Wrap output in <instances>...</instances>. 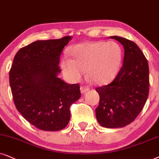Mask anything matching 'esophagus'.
I'll return each mask as SVG.
<instances>
[{"mask_svg": "<svg viewBox=\"0 0 159 159\" xmlns=\"http://www.w3.org/2000/svg\"><path fill=\"white\" fill-rule=\"evenodd\" d=\"M80 90H81V94H85L86 92H87L89 90V88L88 86H81L80 88Z\"/></svg>", "mask_w": 159, "mask_h": 159, "instance_id": "34e87169", "label": "esophagus"}]
</instances>
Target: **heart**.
<instances>
[{
	"label": "heart",
	"instance_id": "obj_1",
	"mask_svg": "<svg viewBox=\"0 0 159 159\" xmlns=\"http://www.w3.org/2000/svg\"><path fill=\"white\" fill-rule=\"evenodd\" d=\"M73 59L65 56L60 66L65 78L76 82L85 70L90 80L97 85H105L115 79L123 61V49L115 41H89L71 46Z\"/></svg>",
	"mask_w": 159,
	"mask_h": 159
}]
</instances>
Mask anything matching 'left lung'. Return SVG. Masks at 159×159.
<instances>
[{
	"mask_svg": "<svg viewBox=\"0 0 159 159\" xmlns=\"http://www.w3.org/2000/svg\"><path fill=\"white\" fill-rule=\"evenodd\" d=\"M124 48L123 66L114 81L96 89L99 103L95 110L98 123L105 128H121L132 123L143 110L149 93V67L136 43L111 36Z\"/></svg>",
	"mask_w": 159,
	"mask_h": 159,
	"instance_id": "8db88e82",
	"label": "left lung"
}]
</instances>
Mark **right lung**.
<instances>
[{
    "label": "right lung",
    "mask_w": 159,
    "mask_h": 159,
    "mask_svg": "<svg viewBox=\"0 0 159 159\" xmlns=\"http://www.w3.org/2000/svg\"><path fill=\"white\" fill-rule=\"evenodd\" d=\"M71 36L37 41L20 48L9 72L14 104L32 125L43 131L65 128L70 106L80 99L79 84H67L58 77L60 54Z\"/></svg>",
    "instance_id": "1"
}]
</instances>
